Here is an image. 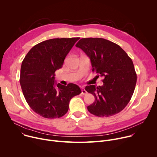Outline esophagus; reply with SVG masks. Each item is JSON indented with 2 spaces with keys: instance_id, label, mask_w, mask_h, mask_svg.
<instances>
[{
  "instance_id": "esophagus-1",
  "label": "esophagus",
  "mask_w": 157,
  "mask_h": 157,
  "mask_svg": "<svg viewBox=\"0 0 157 157\" xmlns=\"http://www.w3.org/2000/svg\"><path fill=\"white\" fill-rule=\"evenodd\" d=\"M87 93V91L85 90L84 87H82V88H81V94H83V95H86Z\"/></svg>"
}]
</instances>
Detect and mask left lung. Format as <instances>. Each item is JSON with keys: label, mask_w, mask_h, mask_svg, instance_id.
<instances>
[{"label": "left lung", "mask_w": 157, "mask_h": 157, "mask_svg": "<svg viewBox=\"0 0 157 157\" xmlns=\"http://www.w3.org/2000/svg\"><path fill=\"white\" fill-rule=\"evenodd\" d=\"M76 47L90 58L93 71L103 78L102 86L85 88L95 98L93 104L87 106L88 111L98 117L120 113L131 99L137 82L132 59L118 44L104 38H81Z\"/></svg>", "instance_id": "1"}]
</instances>
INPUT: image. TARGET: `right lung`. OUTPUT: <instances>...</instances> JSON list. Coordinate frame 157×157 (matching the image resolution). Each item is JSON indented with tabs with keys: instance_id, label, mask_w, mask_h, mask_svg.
<instances>
[{
	"instance_id": "obj_1",
	"label": "right lung",
	"mask_w": 157,
	"mask_h": 157,
	"mask_svg": "<svg viewBox=\"0 0 157 157\" xmlns=\"http://www.w3.org/2000/svg\"><path fill=\"white\" fill-rule=\"evenodd\" d=\"M80 38H53L35 45L22 61L20 83L25 100L39 116L55 119L63 116L72 98L81 89L75 84H56L55 71Z\"/></svg>"
}]
</instances>
